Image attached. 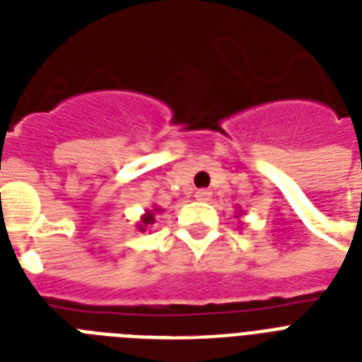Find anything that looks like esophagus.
Instances as JSON below:
<instances>
[{"label":"esophagus","instance_id":"1","mask_svg":"<svg viewBox=\"0 0 362 362\" xmlns=\"http://www.w3.org/2000/svg\"><path fill=\"white\" fill-rule=\"evenodd\" d=\"M210 197H212V193H210L209 189H197V192H195V199H197V201H201V203H206V201H210Z\"/></svg>","mask_w":362,"mask_h":362}]
</instances>
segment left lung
Wrapping results in <instances>:
<instances>
[{
    "instance_id": "obj_1",
    "label": "left lung",
    "mask_w": 362,
    "mask_h": 362,
    "mask_svg": "<svg viewBox=\"0 0 362 362\" xmlns=\"http://www.w3.org/2000/svg\"><path fill=\"white\" fill-rule=\"evenodd\" d=\"M240 216H242V210H240V212H238V214H237V218H240Z\"/></svg>"
}]
</instances>
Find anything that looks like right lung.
<instances>
[{
    "instance_id": "right-lung-1",
    "label": "right lung",
    "mask_w": 362,
    "mask_h": 362,
    "mask_svg": "<svg viewBox=\"0 0 362 362\" xmlns=\"http://www.w3.org/2000/svg\"><path fill=\"white\" fill-rule=\"evenodd\" d=\"M158 212H161V209H159V206H153L152 210H146V212L141 216V221L136 223V229H139L141 233L146 231L148 227L156 223V214H158Z\"/></svg>"
}]
</instances>
